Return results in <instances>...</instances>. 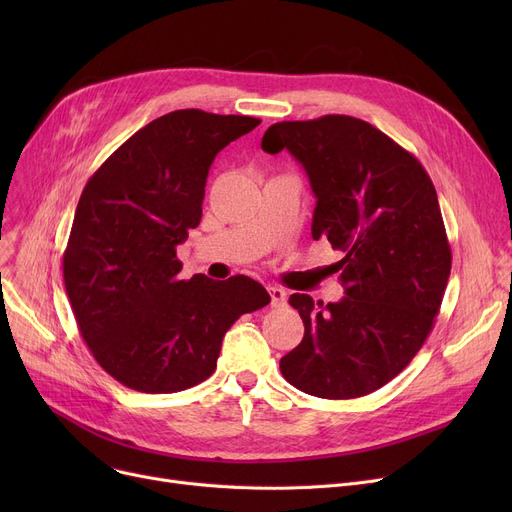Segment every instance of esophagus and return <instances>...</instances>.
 <instances>
[{
	"label": "esophagus",
	"mask_w": 512,
	"mask_h": 512,
	"mask_svg": "<svg viewBox=\"0 0 512 512\" xmlns=\"http://www.w3.org/2000/svg\"><path fill=\"white\" fill-rule=\"evenodd\" d=\"M267 292H270V297H272V307H284L286 305V290L284 288H280V286H270L267 288Z\"/></svg>",
	"instance_id": "esophagus-1"
}]
</instances>
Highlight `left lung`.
<instances>
[{"mask_svg":"<svg viewBox=\"0 0 512 512\" xmlns=\"http://www.w3.org/2000/svg\"><path fill=\"white\" fill-rule=\"evenodd\" d=\"M261 149H288L317 199L311 234L344 253L338 303L292 294L305 336L280 359L288 384L359 398L394 380L434 328L452 253L432 178L388 134L353 116L278 122Z\"/></svg>","mask_w":512,"mask_h":512,"instance_id":"8db88e82","label":"left lung"}]
</instances>
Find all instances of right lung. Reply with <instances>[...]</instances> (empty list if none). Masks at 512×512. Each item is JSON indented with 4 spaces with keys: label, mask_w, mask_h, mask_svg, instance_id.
I'll return each mask as SVG.
<instances>
[{
    "label": "right lung",
    "mask_w": 512,
    "mask_h": 512,
    "mask_svg": "<svg viewBox=\"0 0 512 512\" xmlns=\"http://www.w3.org/2000/svg\"><path fill=\"white\" fill-rule=\"evenodd\" d=\"M259 122L170 112L134 132L80 195L64 284L89 351L126 388L170 394L201 384L234 321L272 301L247 276L180 280L176 259L201 222L215 155Z\"/></svg>",
    "instance_id": "1"
}]
</instances>
